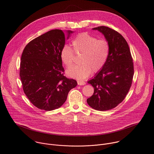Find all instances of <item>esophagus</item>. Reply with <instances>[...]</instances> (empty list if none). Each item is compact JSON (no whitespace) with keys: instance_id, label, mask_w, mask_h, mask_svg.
Here are the masks:
<instances>
[{"instance_id":"esophagus-1","label":"esophagus","mask_w":154,"mask_h":154,"mask_svg":"<svg viewBox=\"0 0 154 154\" xmlns=\"http://www.w3.org/2000/svg\"><path fill=\"white\" fill-rule=\"evenodd\" d=\"M77 83H78V85H80V86H83V85H86V83H85V82H83V81H82V80H79V81H77Z\"/></svg>"}]
</instances>
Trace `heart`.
Returning <instances> with one entry per match:
<instances>
[{"mask_svg": "<svg viewBox=\"0 0 154 154\" xmlns=\"http://www.w3.org/2000/svg\"><path fill=\"white\" fill-rule=\"evenodd\" d=\"M73 50L80 54V63L73 65L66 71V75L70 77L79 79L88 77L92 69L97 72L105 65L110 53V45L104 39L97 38L87 33L77 35L72 41ZM60 59L66 66H69L73 62L74 53L68 45H64L60 51Z\"/></svg>", "mask_w": 154, "mask_h": 154, "instance_id": "1", "label": "heart"}]
</instances>
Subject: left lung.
<instances>
[{
	"label": "left lung",
	"mask_w": 154,
	"mask_h": 154,
	"mask_svg": "<svg viewBox=\"0 0 154 154\" xmlns=\"http://www.w3.org/2000/svg\"><path fill=\"white\" fill-rule=\"evenodd\" d=\"M92 29L103 34L110 53L104 67L88 82L94 92L87 103L95 110L106 111L116 107L125 98L132 84L134 65L128 44L119 33L106 26Z\"/></svg>",
	"instance_id": "left-lung-1"
}]
</instances>
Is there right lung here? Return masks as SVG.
I'll return each mask as SVG.
<instances>
[{"mask_svg":"<svg viewBox=\"0 0 154 154\" xmlns=\"http://www.w3.org/2000/svg\"><path fill=\"white\" fill-rule=\"evenodd\" d=\"M67 39L73 31L67 30ZM66 37L62 30H50L29 42L23 50L20 76L24 94L35 107L45 111L60 107L77 83L67 79L60 59Z\"/></svg>","mask_w":154,"mask_h":154,"instance_id":"add662e5","label":"right lung"}]
</instances>
